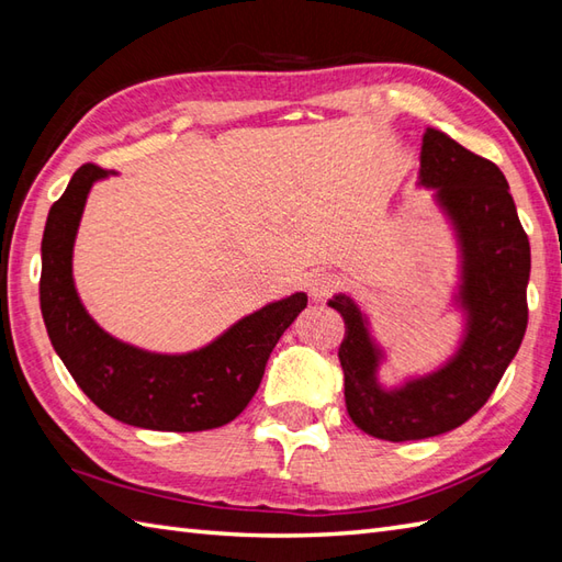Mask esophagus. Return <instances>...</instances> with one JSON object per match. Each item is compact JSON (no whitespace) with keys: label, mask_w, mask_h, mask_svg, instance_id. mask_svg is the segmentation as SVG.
<instances>
[{"label":"esophagus","mask_w":562,"mask_h":562,"mask_svg":"<svg viewBox=\"0 0 562 562\" xmlns=\"http://www.w3.org/2000/svg\"><path fill=\"white\" fill-rule=\"evenodd\" d=\"M340 274L330 272V270H321L316 272L312 282H308V292H312L314 300H326V296H330L336 290H340Z\"/></svg>","instance_id":"esophagus-1"}]
</instances>
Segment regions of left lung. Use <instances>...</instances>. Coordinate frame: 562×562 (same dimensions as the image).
Returning <instances> with one entry per match:
<instances>
[{
    "mask_svg": "<svg viewBox=\"0 0 562 562\" xmlns=\"http://www.w3.org/2000/svg\"><path fill=\"white\" fill-rule=\"evenodd\" d=\"M420 186L435 190L461 248L457 302L465 314V330L451 360L398 389H384L376 379L384 352L369 336L367 316L348 294L328 302L345 321L338 350L345 405L362 432L386 441L445 435L479 413L515 360L529 321L531 248L505 173L427 127Z\"/></svg>",
    "mask_w": 562,
    "mask_h": 562,
    "instance_id": "8db88e82",
    "label": "left lung"
}]
</instances>
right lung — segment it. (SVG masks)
Returning <instances> with one entry per match:
<instances>
[{
    "instance_id": "right-lung-1",
    "label": "right lung",
    "mask_w": 562,
    "mask_h": 562,
    "mask_svg": "<svg viewBox=\"0 0 562 562\" xmlns=\"http://www.w3.org/2000/svg\"><path fill=\"white\" fill-rule=\"evenodd\" d=\"M109 176L83 164L47 212L43 232L41 312L47 336L87 396L125 425L161 432H202L241 413L260 386L268 357L306 306V294L266 304L217 340L186 355L139 350L109 336L71 280V250L91 186Z\"/></svg>"
}]
</instances>
